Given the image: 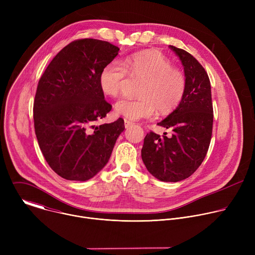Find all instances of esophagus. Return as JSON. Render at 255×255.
Here are the masks:
<instances>
[{
	"mask_svg": "<svg viewBox=\"0 0 255 255\" xmlns=\"http://www.w3.org/2000/svg\"><path fill=\"white\" fill-rule=\"evenodd\" d=\"M124 123H125V128H129V127H131L133 125V123L131 121L127 120V119L124 120Z\"/></svg>",
	"mask_w": 255,
	"mask_h": 255,
	"instance_id": "esophagus-1",
	"label": "esophagus"
}]
</instances>
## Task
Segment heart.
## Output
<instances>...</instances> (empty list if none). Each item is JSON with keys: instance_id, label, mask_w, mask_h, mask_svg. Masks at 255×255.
Masks as SVG:
<instances>
[{"instance_id": "1", "label": "heart", "mask_w": 255, "mask_h": 255, "mask_svg": "<svg viewBox=\"0 0 255 255\" xmlns=\"http://www.w3.org/2000/svg\"><path fill=\"white\" fill-rule=\"evenodd\" d=\"M127 75L142 80L139 99L123 98L115 104V113L131 121L153 118L157 110L161 114L172 112L184 99L187 80L184 72L158 51L136 53L107 64L100 74L103 93L117 97L123 90Z\"/></svg>"}]
</instances>
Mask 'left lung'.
Wrapping results in <instances>:
<instances>
[{"label": "left lung", "instance_id": "obj_1", "mask_svg": "<svg viewBox=\"0 0 255 255\" xmlns=\"http://www.w3.org/2000/svg\"><path fill=\"white\" fill-rule=\"evenodd\" d=\"M169 47L184 65L186 93L175 110L157 124L170 129L171 135L147 133L141 157L154 177L175 183L191 176L206 157L214 115L211 84L205 68L186 50Z\"/></svg>", "mask_w": 255, "mask_h": 255}]
</instances>
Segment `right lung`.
Returning <instances> with one entry per match:
<instances>
[{
  "label": "right lung",
  "instance_id": "right-lung-1",
  "mask_svg": "<svg viewBox=\"0 0 255 255\" xmlns=\"http://www.w3.org/2000/svg\"><path fill=\"white\" fill-rule=\"evenodd\" d=\"M110 42L78 39L51 60L36 90L35 134L51 169L68 180L85 181L109 161L124 120L97 123L111 111L100 87L102 69L117 55Z\"/></svg>",
  "mask_w": 255,
  "mask_h": 255
}]
</instances>
